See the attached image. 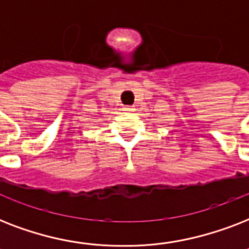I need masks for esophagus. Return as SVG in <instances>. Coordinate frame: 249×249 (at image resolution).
<instances>
[{"mask_svg": "<svg viewBox=\"0 0 249 249\" xmlns=\"http://www.w3.org/2000/svg\"><path fill=\"white\" fill-rule=\"evenodd\" d=\"M124 111H126V112H133V111H134V107H132V106H126L124 108Z\"/></svg>", "mask_w": 249, "mask_h": 249, "instance_id": "34e87169", "label": "esophagus"}]
</instances>
